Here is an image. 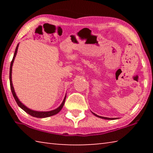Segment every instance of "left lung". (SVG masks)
Listing matches in <instances>:
<instances>
[{
	"label": "left lung",
	"instance_id": "8db88e82",
	"mask_svg": "<svg viewBox=\"0 0 153 153\" xmlns=\"http://www.w3.org/2000/svg\"><path fill=\"white\" fill-rule=\"evenodd\" d=\"M93 113V115H94L96 117H99V118H101V119H105V120H115V119H117V118H108V117H102V116H99V115H97V114H95V113Z\"/></svg>",
	"mask_w": 153,
	"mask_h": 153
}]
</instances>
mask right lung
Listing matches in <instances>:
<instances>
[{
	"instance_id": "1",
	"label": "right lung",
	"mask_w": 153,
	"mask_h": 153,
	"mask_svg": "<svg viewBox=\"0 0 153 153\" xmlns=\"http://www.w3.org/2000/svg\"><path fill=\"white\" fill-rule=\"evenodd\" d=\"M19 44H18L16 48H15V53H14V55H13V59H12V61L11 63V65H10V71H9L10 86H11V90L12 94H13V97L15 98V101H16L17 104L18 105V106H19V107L21 108H22L23 110L25 111V112H26L27 113L29 114V115H32V117H38V118H45V117H51V116L56 115V114H57L59 112V111H60L62 109V108H63V105L65 104V101L66 94H65V96L64 99L63 100V102H62V103L61 104V105L59 106L58 108H55V109L52 110V111H34V110L30 109V108L27 107L26 106L23 104V103L20 101L19 98H18V97H17L16 93H15V92L14 88H13V83H12V67H13V65L15 58V56H16V55H17V49H18V47H19Z\"/></svg>"
}]
</instances>
